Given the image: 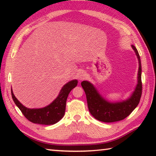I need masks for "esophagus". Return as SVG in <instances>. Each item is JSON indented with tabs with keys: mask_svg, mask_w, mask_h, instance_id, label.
I'll return each instance as SVG.
<instances>
[{
	"mask_svg": "<svg viewBox=\"0 0 156 156\" xmlns=\"http://www.w3.org/2000/svg\"><path fill=\"white\" fill-rule=\"evenodd\" d=\"M86 76L87 74L85 72H84V71H81V72H80L78 73V78L80 80H83L84 79L86 78Z\"/></svg>",
	"mask_w": 156,
	"mask_h": 156,
	"instance_id": "34e87169",
	"label": "esophagus"
}]
</instances>
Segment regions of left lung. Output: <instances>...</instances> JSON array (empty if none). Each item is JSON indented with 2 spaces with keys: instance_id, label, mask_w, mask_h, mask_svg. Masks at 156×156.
I'll list each match as a JSON object with an SVG mask.
<instances>
[{
  "instance_id": "left-lung-1",
  "label": "left lung",
  "mask_w": 156,
  "mask_h": 156,
  "mask_svg": "<svg viewBox=\"0 0 156 156\" xmlns=\"http://www.w3.org/2000/svg\"><path fill=\"white\" fill-rule=\"evenodd\" d=\"M138 58L139 68L138 83L133 93L127 99L122 101L110 102L101 96L90 82L84 80L81 83L85 92L89 111L96 120L104 122H113L122 120L131 114L139 104L142 95V67L140 58L135 46L131 45Z\"/></svg>"
}]
</instances>
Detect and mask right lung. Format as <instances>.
<instances>
[{
	"label": "right lung",
	"instance_id": "obj_1",
	"mask_svg": "<svg viewBox=\"0 0 156 156\" xmlns=\"http://www.w3.org/2000/svg\"><path fill=\"white\" fill-rule=\"evenodd\" d=\"M77 80H72L68 82L62 87L58 96L51 103L39 109H30L25 107L15 97L12 89H11L12 96L16 105L30 122L41 125H54L61 120L64 116L68 95L73 88L77 86Z\"/></svg>",
	"mask_w": 156,
	"mask_h": 156
}]
</instances>
